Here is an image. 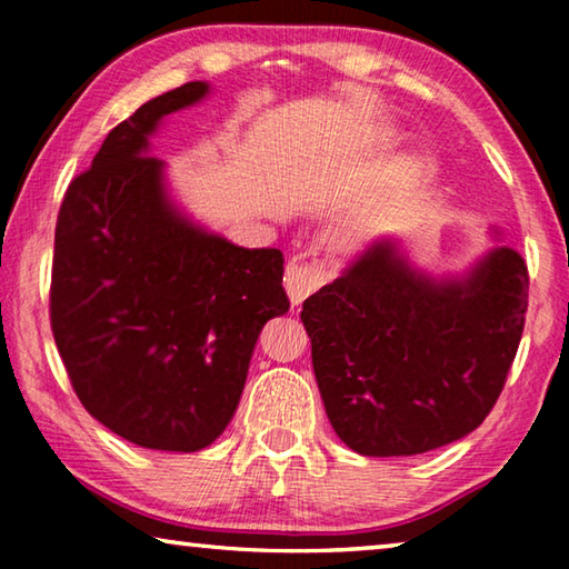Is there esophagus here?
Returning <instances> with one entry per match:
<instances>
[{"mask_svg": "<svg viewBox=\"0 0 569 569\" xmlns=\"http://www.w3.org/2000/svg\"><path fill=\"white\" fill-rule=\"evenodd\" d=\"M333 278V268L323 261H313V263H301V261H291L286 268V291L288 298H291L293 306H301L308 296L319 291L323 283H329Z\"/></svg>", "mask_w": 569, "mask_h": 569, "instance_id": "obj_1", "label": "esophagus"}]
</instances>
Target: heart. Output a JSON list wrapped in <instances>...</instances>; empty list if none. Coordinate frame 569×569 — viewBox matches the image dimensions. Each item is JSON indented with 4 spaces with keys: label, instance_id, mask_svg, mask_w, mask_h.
I'll use <instances>...</instances> for the list:
<instances>
[{
    "label": "heart",
    "instance_id": "1",
    "mask_svg": "<svg viewBox=\"0 0 569 569\" xmlns=\"http://www.w3.org/2000/svg\"><path fill=\"white\" fill-rule=\"evenodd\" d=\"M383 200H387V203H393V200H397V190H389L387 198H383Z\"/></svg>",
    "mask_w": 569,
    "mask_h": 569
}]
</instances>
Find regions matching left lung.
Here are the masks:
<instances>
[{"instance_id":"8db88e82","label":"left lung","mask_w":569,"mask_h":569,"mask_svg":"<svg viewBox=\"0 0 569 569\" xmlns=\"http://www.w3.org/2000/svg\"><path fill=\"white\" fill-rule=\"evenodd\" d=\"M499 238V230H495ZM529 276L509 246L435 278L379 238L303 301L313 373L346 447L411 457L475 431L502 393L525 329Z\"/></svg>"}]
</instances>
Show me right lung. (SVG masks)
Wrapping results in <instances>:
<instances>
[{
	"instance_id": "right-lung-1",
	"label": "right lung",
	"mask_w": 569,
	"mask_h": 569,
	"mask_svg": "<svg viewBox=\"0 0 569 569\" xmlns=\"http://www.w3.org/2000/svg\"><path fill=\"white\" fill-rule=\"evenodd\" d=\"M208 92L186 82L112 128L54 230L50 319L77 399L118 437L160 451L223 435L261 329L291 306L281 250L192 223L150 156L162 118Z\"/></svg>"
}]
</instances>
